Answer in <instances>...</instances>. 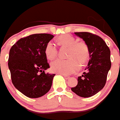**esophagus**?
<instances>
[{"label": "esophagus", "mask_w": 120, "mask_h": 120, "mask_svg": "<svg viewBox=\"0 0 120 120\" xmlns=\"http://www.w3.org/2000/svg\"><path fill=\"white\" fill-rule=\"evenodd\" d=\"M62 76H64V78H65V79H70V76H67V75H62Z\"/></svg>", "instance_id": "34e87169"}]
</instances>
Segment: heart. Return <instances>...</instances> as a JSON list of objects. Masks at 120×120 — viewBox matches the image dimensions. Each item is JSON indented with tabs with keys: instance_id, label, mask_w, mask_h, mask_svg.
I'll return each mask as SVG.
<instances>
[{
	"instance_id": "b5f03b06",
	"label": "heart",
	"mask_w": 120,
	"mask_h": 120,
	"mask_svg": "<svg viewBox=\"0 0 120 120\" xmlns=\"http://www.w3.org/2000/svg\"><path fill=\"white\" fill-rule=\"evenodd\" d=\"M58 42L62 46L68 47L67 60L57 59L51 63V69L55 73L62 75H71L79 69L80 64H83L88 59L90 52L87 44L82 41L76 42V40L68 34L59 37ZM45 56L53 60L58 55V49L53 41H49L45 46Z\"/></svg>"
}]
</instances>
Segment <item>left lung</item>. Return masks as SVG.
<instances>
[{"mask_svg":"<svg viewBox=\"0 0 120 120\" xmlns=\"http://www.w3.org/2000/svg\"><path fill=\"white\" fill-rule=\"evenodd\" d=\"M87 44L90 60L86 71L77 78L78 83L71 88L72 91L82 97H90L105 86L107 76L111 68V52L101 37L90 32H75Z\"/></svg>","mask_w":120,"mask_h":120,"instance_id":"left-lung-1","label":"left lung"}]
</instances>
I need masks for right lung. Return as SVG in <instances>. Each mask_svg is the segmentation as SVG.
<instances>
[{"instance_id": "right-lung-1", "label": "right lung", "mask_w": 120, "mask_h": 120, "mask_svg": "<svg viewBox=\"0 0 120 120\" xmlns=\"http://www.w3.org/2000/svg\"><path fill=\"white\" fill-rule=\"evenodd\" d=\"M53 38L49 34L30 35L20 39L9 50L8 64L12 83L29 98L44 96L52 86L55 75L45 73L50 68L45 48Z\"/></svg>"}]
</instances>
